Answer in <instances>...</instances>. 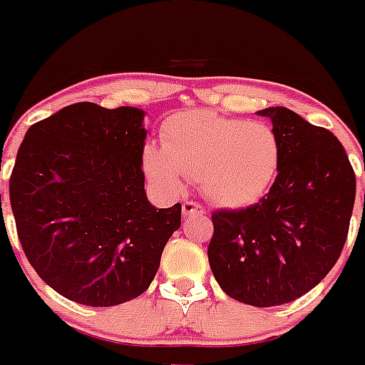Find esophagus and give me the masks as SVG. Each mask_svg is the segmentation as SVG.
Returning a JSON list of instances; mask_svg holds the SVG:
<instances>
[{"mask_svg":"<svg viewBox=\"0 0 365 365\" xmlns=\"http://www.w3.org/2000/svg\"><path fill=\"white\" fill-rule=\"evenodd\" d=\"M182 210H183V216H205L206 210L205 206L197 205L193 200H185L182 205Z\"/></svg>","mask_w":365,"mask_h":365,"instance_id":"obj_1","label":"esophagus"}]
</instances>
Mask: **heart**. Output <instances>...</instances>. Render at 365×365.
<instances>
[{"label":"heart","mask_w":365,"mask_h":365,"mask_svg":"<svg viewBox=\"0 0 365 365\" xmlns=\"http://www.w3.org/2000/svg\"><path fill=\"white\" fill-rule=\"evenodd\" d=\"M163 148L143 149V170L168 191L183 176L199 182L206 199L242 208L271 189L280 170L282 142L269 121H244L214 111H183L160 132Z\"/></svg>","instance_id":"b5f03b06"}]
</instances>
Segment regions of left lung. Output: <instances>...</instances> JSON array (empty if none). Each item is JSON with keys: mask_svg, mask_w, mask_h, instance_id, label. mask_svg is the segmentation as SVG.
Masks as SVG:
<instances>
[{"mask_svg": "<svg viewBox=\"0 0 365 365\" xmlns=\"http://www.w3.org/2000/svg\"><path fill=\"white\" fill-rule=\"evenodd\" d=\"M282 142L269 193L240 210L212 214L208 261L220 288L254 307L284 305L322 280L349 235L356 176L329 130L288 108L257 111Z\"/></svg>", "mask_w": 365, "mask_h": 365, "instance_id": "8db88e82", "label": "left lung"}]
</instances>
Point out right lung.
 I'll return each mask as SVG.
<instances>
[{
	"label": "right lung",
	"instance_id": "right-lung-1",
	"mask_svg": "<svg viewBox=\"0 0 365 365\" xmlns=\"http://www.w3.org/2000/svg\"><path fill=\"white\" fill-rule=\"evenodd\" d=\"M145 111L79 102L28 128L9 199L30 265L66 299L113 307L142 295L182 225L143 189ZM1 206V195H0Z\"/></svg>",
	"mask_w": 365,
	"mask_h": 365
}]
</instances>
